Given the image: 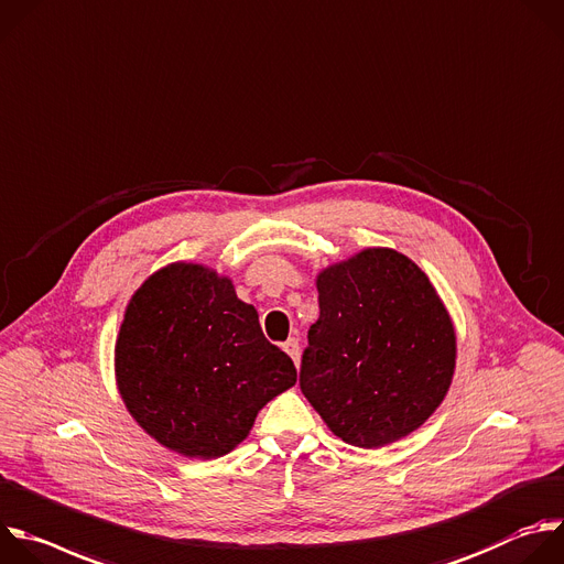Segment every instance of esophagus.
<instances>
[{
	"mask_svg": "<svg viewBox=\"0 0 564 564\" xmlns=\"http://www.w3.org/2000/svg\"><path fill=\"white\" fill-rule=\"evenodd\" d=\"M282 349L291 356V360L295 362V367L300 365V340L297 337H289V340L282 345Z\"/></svg>",
	"mask_w": 564,
	"mask_h": 564,
	"instance_id": "34e87169",
	"label": "esophagus"
}]
</instances>
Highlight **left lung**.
Wrapping results in <instances>:
<instances>
[{
  "label": "left lung",
  "mask_w": 564,
  "mask_h": 564,
  "mask_svg": "<svg viewBox=\"0 0 564 564\" xmlns=\"http://www.w3.org/2000/svg\"><path fill=\"white\" fill-rule=\"evenodd\" d=\"M300 389L347 444L378 448L440 406L456 369V330L424 271L393 249H365L317 275Z\"/></svg>",
  "instance_id": "left-lung-1"
}]
</instances>
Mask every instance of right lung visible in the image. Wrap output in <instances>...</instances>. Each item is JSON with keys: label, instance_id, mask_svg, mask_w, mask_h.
<instances>
[{"label": "right lung", "instance_id": "1", "mask_svg": "<svg viewBox=\"0 0 564 564\" xmlns=\"http://www.w3.org/2000/svg\"><path fill=\"white\" fill-rule=\"evenodd\" d=\"M120 395L135 422L186 458L227 456L258 411L297 380L253 304L202 264L155 271L131 297L116 343Z\"/></svg>", "mask_w": 564, "mask_h": 564}]
</instances>
